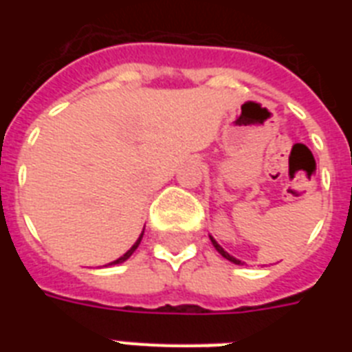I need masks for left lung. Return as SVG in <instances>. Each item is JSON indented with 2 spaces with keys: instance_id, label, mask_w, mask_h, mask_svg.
<instances>
[{
  "instance_id": "left-lung-1",
  "label": "left lung",
  "mask_w": 352,
  "mask_h": 352,
  "mask_svg": "<svg viewBox=\"0 0 352 352\" xmlns=\"http://www.w3.org/2000/svg\"><path fill=\"white\" fill-rule=\"evenodd\" d=\"M210 241H212V245L215 246V250L219 252L221 256L225 257V259H228V261H232V263H234V265H241L239 259H237V257H234V256H230V254H228V252H226L225 248H223V246H221L219 243H217V241L214 239V237H212V235H210Z\"/></svg>"
}]
</instances>
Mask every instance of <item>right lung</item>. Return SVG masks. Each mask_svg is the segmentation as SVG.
Instances as JSON below:
<instances>
[{
    "label": "right lung",
    "instance_id": "obj_1",
    "mask_svg": "<svg viewBox=\"0 0 352 352\" xmlns=\"http://www.w3.org/2000/svg\"><path fill=\"white\" fill-rule=\"evenodd\" d=\"M142 235H144V230H142V234L138 235V239L135 241V245H133L131 248H129V250H127L126 254H124V256H120V257H118V259H115V261H113V263H109V265H118V263H124V261H127V259H129V257H131V254H133V252L137 250V248H138V245H140V241H142Z\"/></svg>",
    "mask_w": 352,
    "mask_h": 352
}]
</instances>
